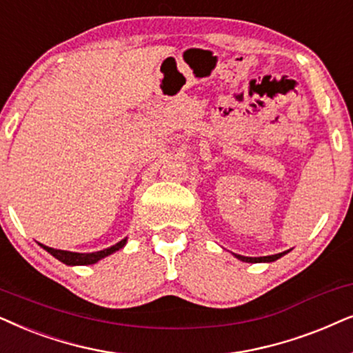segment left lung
Instances as JSON below:
<instances>
[{
	"label": "left lung",
	"mask_w": 353,
	"mask_h": 353,
	"mask_svg": "<svg viewBox=\"0 0 353 353\" xmlns=\"http://www.w3.org/2000/svg\"><path fill=\"white\" fill-rule=\"evenodd\" d=\"M288 252H283V253H278V255H270V256H258V258H253V256H243V255H236L234 253V256L239 258L241 261H245V263H270V261H276L278 258H281L283 255H285Z\"/></svg>",
	"instance_id": "left-lung-1"
}]
</instances>
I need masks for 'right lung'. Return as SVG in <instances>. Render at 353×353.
<instances>
[{
	"mask_svg": "<svg viewBox=\"0 0 353 353\" xmlns=\"http://www.w3.org/2000/svg\"><path fill=\"white\" fill-rule=\"evenodd\" d=\"M125 242H128V239H122L121 242H117L116 245H112L110 248H105V250H100V252H92V253H77V252H68V250H56V248H51V247H46L43 243H40L41 247L45 248L46 252L50 253V255H53L56 260L63 261L64 265H69V266H83V265H93V263L100 261L101 258H105L108 255H111V253H114L119 250L125 245Z\"/></svg>",
	"mask_w": 353,
	"mask_h": 353,
	"instance_id": "1",
	"label": "right lung"
}]
</instances>
